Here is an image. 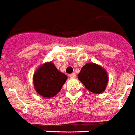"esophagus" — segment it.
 I'll list each match as a JSON object with an SVG mask.
<instances>
[{"instance_id": "obj_1", "label": "esophagus", "mask_w": 135, "mask_h": 135, "mask_svg": "<svg viewBox=\"0 0 135 135\" xmlns=\"http://www.w3.org/2000/svg\"><path fill=\"white\" fill-rule=\"evenodd\" d=\"M70 77L72 78H74L76 77V74H75V73H71V74H70Z\"/></svg>"}]
</instances>
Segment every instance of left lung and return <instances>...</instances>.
<instances>
[{
	"label": "left lung",
	"mask_w": 135,
	"mask_h": 135,
	"mask_svg": "<svg viewBox=\"0 0 135 135\" xmlns=\"http://www.w3.org/2000/svg\"><path fill=\"white\" fill-rule=\"evenodd\" d=\"M78 78L88 90L95 94L104 91L108 81L105 70L94 63L85 65L81 68Z\"/></svg>",
	"instance_id": "left-lung-1"
}]
</instances>
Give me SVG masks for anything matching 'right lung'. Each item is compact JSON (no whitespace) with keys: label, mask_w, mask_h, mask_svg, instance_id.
Here are the masks:
<instances>
[{"label":"right lung","mask_w":135,"mask_h":135,"mask_svg":"<svg viewBox=\"0 0 135 135\" xmlns=\"http://www.w3.org/2000/svg\"><path fill=\"white\" fill-rule=\"evenodd\" d=\"M67 75L60 72L52 62L41 66L33 76V84L36 91L44 97L55 96L67 80Z\"/></svg>","instance_id":"1"}]
</instances>
